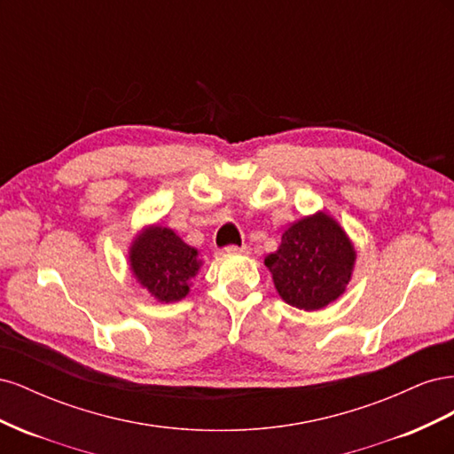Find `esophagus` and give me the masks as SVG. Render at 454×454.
I'll return each mask as SVG.
<instances>
[{
    "instance_id": "obj_1",
    "label": "esophagus",
    "mask_w": 454,
    "mask_h": 454,
    "mask_svg": "<svg viewBox=\"0 0 454 454\" xmlns=\"http://www.w3.org/2000/svg\"><path fill=\"white\" fill-rule=\"evenodd\" d=\"M227 254H248V246H227Z\"/></svg>"
}]
</instances>
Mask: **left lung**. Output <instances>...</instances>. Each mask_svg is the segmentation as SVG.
Returning a JSON list of instances; mask_svg holds the SVG:
<instances>
[{"mask_svg": "<svg viewBox=\"0 0 454 454\" xmlns=\"http://www.w3.org/2000/svg\"><path fill=\"white\" fill-rule=\"evenodd\" d=\"M356 263L354 244L332 215L316 212L282 232L265 257L278 295L301 310H320L345 294Z\"/></svg>", "mask_w": 454, "mask_h": 454, "instance_id": "left-lung-1", "label": "left lung"}]
</instances>
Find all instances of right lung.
<instances>
[{
    "label": "right lung",
    "mask_w": 454,
    "mask_h": 454,
    "mask_svg": "<svg viewBox=\"0 0 454 454\" xmlns=\"http://www.w3.org/2000/svg\"><path fill=\"white\" fill-rule=\"evenodd\" d=\"M129 265L136 282L160 303L182 301L191 290V278L202 265L199 252L176 232L149 225L136 235L129 248Z\"/></svg>",
    "instance_id": "obj_1"
}]
</instances>
